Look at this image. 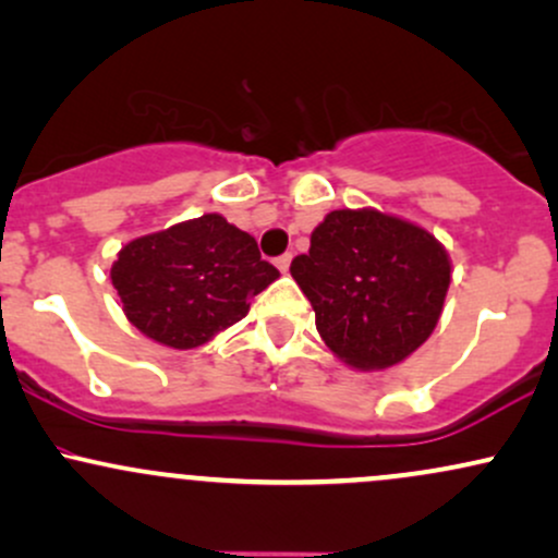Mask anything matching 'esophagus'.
<instances>
[{"instance_id":"obj_1","label":"esophagus","mask_w":558,"mask_h":558,"mask_svg":"<svg viewBox=\"0 0 558 558\" xmlns=\"http://www.w3.org/2000/svg\"><path fill=\"white\" fill-rule=\"evenodd\" d=\"M275 267H278L280 272H288V267H291V254H280V257L275 259Z\"/></svg>"}]
</instances>
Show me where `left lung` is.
<instances>
[{
  "label": "left lung",
  "mask_w": 558,
  "mask_h": 558,
  "mask_svg": "<svg viewBox=\"0 0 558 558\" xmlns=\"http://www.w3.org/2000/svg\"><path fill=\"white\" fill-rule=\"evenodd\" d=\"M291 275L319 336L356 369H386L430 338L451 262L435 235L377 209H336L312 233Z\"/></svg>",
  "instance_id": "obj_1"
}]
</instances>
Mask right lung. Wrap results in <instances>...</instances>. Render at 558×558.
Returning a JSON list of instances; mask_svg holds the SVG:
<instances>
[{
    "instance_id": "right-lung-1",
    "label": "right lung",
    "mask_w": 558,
    "mask_h": 558,
    "mask_svg": "<svg viewBox=\"0 0 558 558\" xmlns=\"http://www.w3.org/2000/svg\"><path fill=\"white\" fill-rule=\"evenodd\" d=\"M110 275L131 325L170 349H196L246 317L280 272L213 213L125 243Z\"/></svg>"
}]
</instances>
